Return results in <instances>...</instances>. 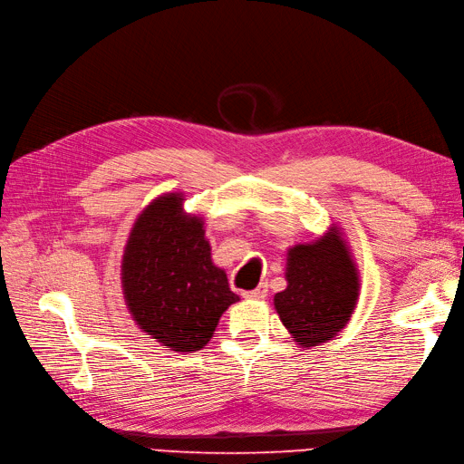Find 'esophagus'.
<instances>
[{"instance_id": "esophagus-1", "label": "esophagus", "mask_w": 464, "mask_h": 464, "mask_svg": "<svg viewBox=\"0 0 464 464\" xmlns=\"http://www.w3.org/2000/svg\"><path fill=\"white\" fill-rule=\"evenodd\" d=\"M242 295L246 297V300H264V297L267 295V285L260 284L258 287H254V290L242 292Z\"/></svg>"}]
</instances>
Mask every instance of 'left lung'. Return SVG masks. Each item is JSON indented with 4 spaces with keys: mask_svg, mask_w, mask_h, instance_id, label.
<instances>
[{
    "mask_svg": "<svg viewBox=\"0 0 464 464\" xmlns=\"http://www.w3.org/2000/svg\"><path fill=\"white\" fill-rule=\"evenodd\" d=\"M287 287L274 305L297 345L314 347L342 332L359 294L357 270L337 232L290 250Z\"/></svg>",
    "mask_w": 464,
    "mask_h": 464,
    "instance_id": "obj_1",
    "label": "left lung"
}]
</instances>
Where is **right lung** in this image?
Returning a JSON list of instances; mask_svg holds the SVG:
<instances>
[{"mask_svg": "<svg viewBox=\"0 0 464 464\" xmlns=\"http://www.w3.org/2000/svg\"><path fill=\"white\" fill-rule=\"evenodd\" d=\"M180 202L167 194L139 216L122 258V290L142 332L172 352H197L240 297L212 264L200 218L184 216Z\"/></svg>", "mask_w": 464, "mask_h": 464, "instance_id": "obj_1", "label": "right lung"}]
</instances>
